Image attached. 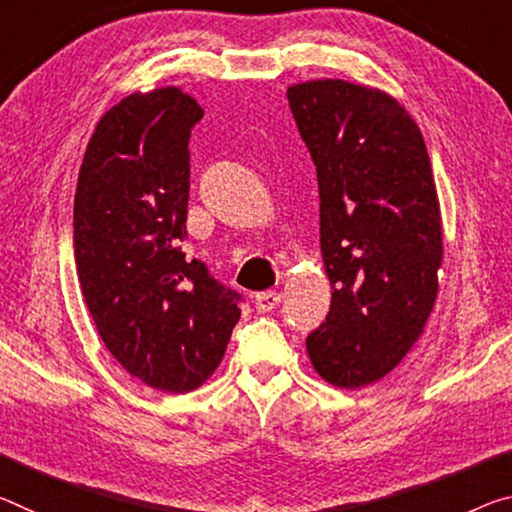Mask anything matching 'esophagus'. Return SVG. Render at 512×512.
Returning a JSON list of instances; mask_svg holds the SVG:
<instances>
[{
	"label": "esophagus",
	"mask_w": 512,
	"mask_h": 512,
	"mask_svg": "<svg viewBox=\"0 0 512 512\" xmlns=\"http://www.w3.org/2000/svg\"><path fill=\"white\" fill-rule=\"evenodd\" d=\"M279 302H281V293H274V290H265V293L256 295V309L261 313L277 309Z\"/></svg>",
	"instance_id": "esophagus-1"
}]
</instances>
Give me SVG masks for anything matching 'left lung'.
<instances>
[{
  "label": "left lung",
  "mask_w": 512,
  "mask_h": 512,
  "mask_svg": "<svg viewBox=\"0 0 512 512\" xmlns=\"http://www.w3.org/2000/svg\"><path fill=\"white\" fill-rule=\"evenodd\" d=\"M286 96L318 171L320 249L334 290L306 352L329 384L359 389L403 361L435 304L442 217L430 157L387 93L318 80Z\"/></svg>",
  "instance_id": "8db88e82"
}]
</instances>
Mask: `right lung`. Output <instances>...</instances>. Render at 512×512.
I'll use <instances>...</instances> for the list:
<instances>
[{"mask_svg": "<svg viewBox=\"0 0 512 512\" xmlns=\"http://www.w3.org/2000/svg\"><path fill=\"white\" fill-rule=\"evenodd\" d=\"M203 119L174 86L102 116L73 208L84 302L114 359L148 387L187 393L219 366L242 295L187 258L190 137Z\"/></svg>", "mask_w": 512, "mask_h": 512, "instance_id": "1", "label": "right lung"}]
</instances>
